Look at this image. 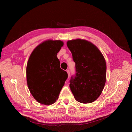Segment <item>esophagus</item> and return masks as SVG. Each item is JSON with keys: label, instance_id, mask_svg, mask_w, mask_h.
<instances>
[{"label": "esophagus", "instance_id": "1", "mask_svg": "<svg viewBox=\"0 0 132 132\" xmlns=\"http://www.w3.org/2000/svg\"><path fill=\"white\" fill-rule=\"evenodd\" d=\"M67 72L68 73V78H69L70 77V71L69 70H67Z\"/></svg>", "mask_w": 132, "mask_h": 132}]
</instances>
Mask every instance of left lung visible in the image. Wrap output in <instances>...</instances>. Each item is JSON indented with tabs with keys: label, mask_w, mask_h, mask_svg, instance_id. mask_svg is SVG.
<instances>
[{
	"label": "left lung",
	"mask_w": 132,
	"mask_h": 132,
	"mask_svg": "<svg viewBox=\"0 0 132 132\" xmlns=\"http://www.w3.org/2000/svg\"><path fill=\"white\" fill-rule=\"evenodd\" d=\"M67 45L76 68L75 77L70 80V90L77 101L93 102L101 94L106 83L105 59L96 46L85 39L69 40Z\"/></svg>",
	"instance_id": "obj_1"
}]
</instances>
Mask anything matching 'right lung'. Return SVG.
Wrapping results in <instances>:
<instances>
[{
	"label": "right lung",
	"instance_id": "add662e5",
	"mask_svg": "<svg viewBox=\"0 0 132 132\" xmlns=\"http://www.w3.org/2000/svg\"><path fill=\"white\" fill-rule=\"evenodd\" d=\"M64 45L61 40L48 39L38 45L31 53L26 67V80L31 95L38 102L53 104L68 78L60 68L57 54Z\"/></svg>",
	"mask_w": 132,
	"mask_h": 132
}]
</instances>
